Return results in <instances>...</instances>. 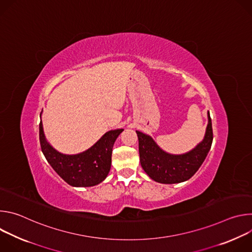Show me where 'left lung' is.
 Wrapping results in <instances>:
<instances>
[{
  "label": "left lung",
  "instance_id": "obj_1",
  "mask_svg": "<svg viewBox=\"0 0 252 252\" xmlns=\"http://www.w3.org/2000/svg\"><path fill=\"white\" fill-rule=\"evenodd\" d=\"M207 119L203 139L191 151L182 155L164 152L151 135L136 130L140 164L143 170L159 184H179L189 179L198 170L211 148L213 134L209 112Z\"/></svg>",
  "mask_w": 252,
  "mask_h": 252
}]
</instances>
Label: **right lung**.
<instances>
[{"mask_svg":"<svg viewBox=\"0 0 252 252\" xmlns=\"http://www.w3.org/2000/svg\"><path fill=\"white\" fill-rule=\"evenodd\" d=\"M123 131V128L106 131L87 151L77 155H65L50 145L41 120V149L48 162L67 185L75 188L94 187L104 181L109 174L114 143Z\"/></svg>","mask_w":252,"mask_h":252,"instance_id":"1","label":"right lung"}]
</instances>
